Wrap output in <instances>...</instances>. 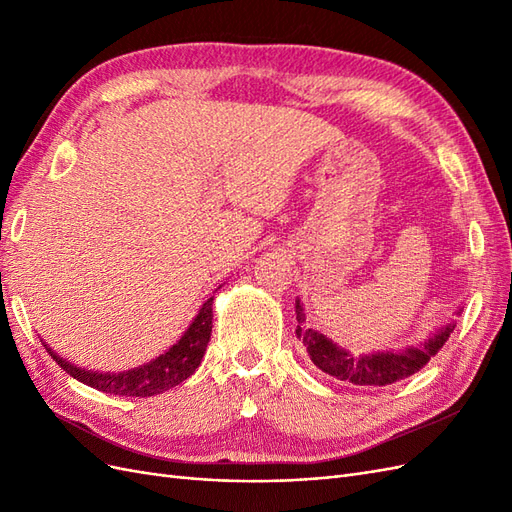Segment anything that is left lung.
Returning <instances> with one entry per match:
<instances>
[{
  "label": "left lung",
  "instance_id": "obj_1",
  "mask_svg": "<svg viewBox=\"0 0 512 512\" xmlns=\"http://www.w3.org/2000/svg\"><path fill=\"white\" fill-rule=\"evenodd\" d=\"M297 337L303 342L309 359L322 369L324 374L333 376L335 380L352 382L356 386H386L397 380H404L416 371H421L431 356H436L438 350L446 344V339L455 331V322L446 324L442 331L431 335L429 342L418 348H406L401 352H378L371 356H352L346 350L337 348L327 337L314 329H305V314L303 307L297 301Z\"/></svg>",
  "mask_w": 512,
  "mask_h": 512
}]
</instances>
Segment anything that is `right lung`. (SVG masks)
<instances>
[{
    "mask_svg": "<svg viewBox=\"0 0 512 512\" xmlns=\"http://www.w3.org/2000/svg\"><path fill=\"white\" fill-rule=\"evenodd\" d=\"M211 303L213 299H209L200 307L198 316L190 324V329L179 339V344H175L166 354L158 356L156 361H151L143 367H136L132 371H123V374H96V371H85L70 365L64 359H59L51 348L46 350H49L53 361L64 369L66 374L91 386V389L121 397H151L173 389V386L181 384L183 380H188L200 365L213 327Z\"/></svg>",
    "mask_w": 512,
    "mask_h": 512,
    "instance_id": "add662e5",
    "label": "right lung"
}]
</instances>
